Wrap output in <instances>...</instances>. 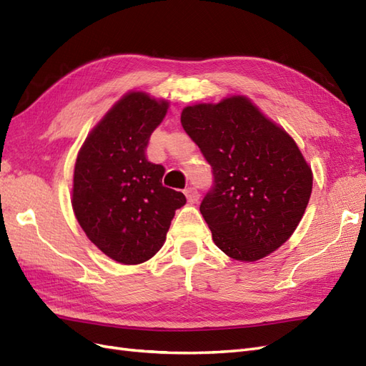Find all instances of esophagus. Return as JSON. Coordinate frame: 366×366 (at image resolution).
<instances>
[{
	"label": "esophagus",
	"instance_id": "obj_1",
	"mask_svg": "<svg viewBox=\"0 0 366 366\" xmlns=\"http://www.w3.org/2000/svg\"><path fill=\"white\" fill-rule=\"evenodd\" d=\"M184 195H186L187 202H189V203H195V202H198V198H200V194H198L195 187H186Z\"/></svg>",
	"mask_w": 366,
	"mask_h": 366
}]
</instances>
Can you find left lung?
<instances>
[{"mask_svg":"<svg viewBox=\"0 0 366 366\" xmlns=\"http://www.w3.org/2000/svg\"><path fill=\"white\" fill-rule=\"evenodd\" d=\"M182 125L212 166L214 186L200 212L217 247L249 262L281 247L313 187L295 140L244 96L186 107Z\"/></svg>","mask_w":366,"mask_h":366,"instance_id":"8db88e82","label":"left lung"}]
</instances>
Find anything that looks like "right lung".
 <instances>
[{
    "label": "right lung",
    "mask_w": 366,
    "mask_h": 366,
    "mask_svg": "<svg viewBox=\"0 0 366 366\" xmlns=\"http://www.w3.org/2000/svg\"><path fill=\"white\" fill-rule=\"evenodd\" d=\"M169 104L127 93L93 128L77 154L71 204L77 223L107 257L140 264L166 239L186 197L162 184L164 168L147 159L152 131Z\"/></svg>",
    "instance_id": "obj_1"
}]
</instances>
